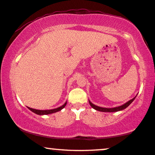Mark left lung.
<instances>
[{
	"instance_id": "1",
	"label": "left lung",
	"mask_w": 155,
	"mask_h": 155,
	"mask_svg": "<svg viewBox=\"0 0 155 155\" xmlns=\"http://www.w3.org/2000/svg\"><path fill=\"white\" fill-rule=\"evenodd\" d=\"M136 98V96L135 98H133L131 100H130L129 101H127V103H125V104L122 105V106H118V107H115V108H102V107L100 106H97L96 105H94V104H92L91 102L88 100V102H89L90 106L92 107L93 108H94L95 110L101 111V112H107V113H111V112H117V111H120V110H124L125 108H126L127 107H128L131 104V103L135 100V98Z\"/></svg>"
}]
</instances>
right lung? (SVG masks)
<instances>
[{"label": "right lung", "mask_w": 155, "mask_h": 155, "mask_svg": "<svg viewBox=\"0 0 155 155\" xmlns=\"http://www.w3.org/2000/svg\"><path fill=\"white\" fill-rule=\"evenodd\" d=\"M67 101L64 105L62 106L59 107V108H54V109H51V110H37V109H34V108H28L30 109V110L32 111V112L36 113V114L38 115H48V114H51V113H57L58 112V111H60L61 109H63L64 107L66 106V105H67Z\"/></svg>", "instance_id": "add662e5"}]
</instances>
